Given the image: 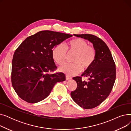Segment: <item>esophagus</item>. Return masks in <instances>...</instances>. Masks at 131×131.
<instances>
[{
    "instance_id": "1",
    "label": "esophagus",
    "mask_w": 131,
    "mask_h": 131,
    "mask_svg": "<svg viewBox=\"0 0 131 131\" xmlns=\"http://www.w3.org/2000/svg\"><path fill=\"white\" fill-rule=\"evenodd\" d=\"M65 78H66V80H70V79H72V78H71V77H69V76H68V75H66Z\"/></svg>"
}]
</instances>
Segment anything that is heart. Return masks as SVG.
Returning <instances> with one entry per match:
<instances>
[{
    "label": "heart",
    "instance_id": "1",
    "mask_svg": "<svg viewBox=\"0 0 131 131\" xmlns=\"http://www.w3.org/2000/svg\"><path fill=\"white\" fill-rule=\"evenodd\" d=\"M67 52L74 53L71 64H66L59 68L61 72L72 76L79 74L82 70L86 71L93 66L97 58L95 48L88 45L87 41L81 38L73 39L66 44L56 45L52 49V57L59 65H63L66 61Z\"/></svg>",
    "mask_w": 131,
    "mask_h": 131
}]
</instances>
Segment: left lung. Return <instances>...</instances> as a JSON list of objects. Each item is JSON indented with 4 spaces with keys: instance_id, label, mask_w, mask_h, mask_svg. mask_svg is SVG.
<instances>
[{
    "instance_id": "obj_1",
    "label": "left lung",
    "mask_w": 131,
    "mask_h": 131,
    "mask_svg": "<svg viewBox=\"0 0 131 131\" xmlns=\"http://www.w3.org/2000/svg\"><path fill=\"white\" fill-rule=\"evenodd\" d=\"M90 41L97 51V58L93 66L82 76L88 81L81 80V77L73 78L77 88L71 93L73 100L84 109L97 107L111 93L116 79V66L109 48L104 41L92 34H74Z\"/></svg>"
}]
</instances>
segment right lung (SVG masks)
Instances as JSON below:
<instances>
[{"label": "right lung", "mask_w": 131, "mask_h": 131, "mask_svg": "<svg viewBox=\"0 0 131 131\" xmlns=\"http://www.w3.org/2000/svg\"><path fill=\"white\" fill-rule=\"evenodd\" d=\"M73 36L52 31H41L27 37L16 49L12 60V86L19 98L34 104L45 99L57 82L65 80L57 68L52 49Z\"/></svg>", "instance_id": "add662e5"}]
</instances>
